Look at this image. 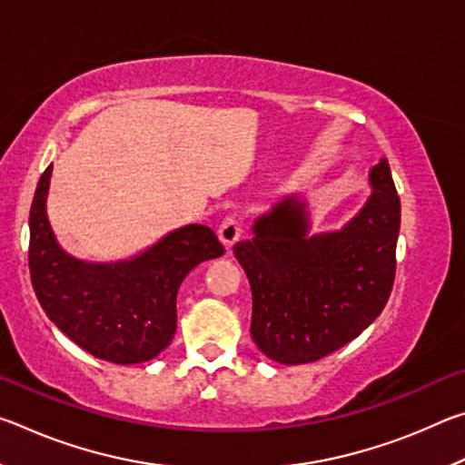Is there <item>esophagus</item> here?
Segmentation results:
<instances>
[{"mask_svg":"<svg viewBox=\"0 0 465 465\" xmlns=\"http://www.w3.org/2000/svg\"><path fill=\"white\" fill-rule=\"evenodd\" d=\"M240 235H242L240 219L235 217V215L225 217L223 222H222V225H219V238H222V242L225 243L227 248H230V246H233L235 242L240 240Z\"/></svg>","mask_w":465,"mask_h":465,"instance_id":"34e87169","label":"esophagus"}]
</instances>
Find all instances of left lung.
Instances as JSON below:
<instances>
[{
  "label": "left lung",
  "mask_w": 465,
  "mask_h": 465,
  "mask_svg": "<svg viewBox=\"0 0 465 465\" xmlns=\"http://www.w3.org/2000/svg\"><path fill=\"white\" fill-rule=\"evenodd\" d=\"M373 193L334 233L308 235L303 203L287 199L233 246L252 289L250 334L282 365L324 359L349 344L388 303L396 277L400 196L388 162L369 174Z\"/></svg>",
  "instance_id": "1"
}]
</instances>
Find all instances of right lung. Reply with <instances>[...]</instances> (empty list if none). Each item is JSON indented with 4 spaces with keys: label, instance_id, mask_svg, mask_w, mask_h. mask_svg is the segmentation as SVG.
Instances as JSON below:
<instances>
[{
    "label": "right lung",
    "instance_id": "add662e5",
    "mask_svg": "<svg viewBox=\"0 0 465 465\" xmlns=\"http://www.w3.org/2000/svg\"><path fill=\"white\" fill-rule=\"evenodd\" d=\"M53 166L38 180L30 207L28 264L35 293L63 334L116 365L145 363L176 332L180 282L196 264L225 254L207 225H186L127 262L90 264L54 242L45 201Z\"/></svg>",
    "mask_w": 465,
    "mask_h": 465
}]
</instances>
